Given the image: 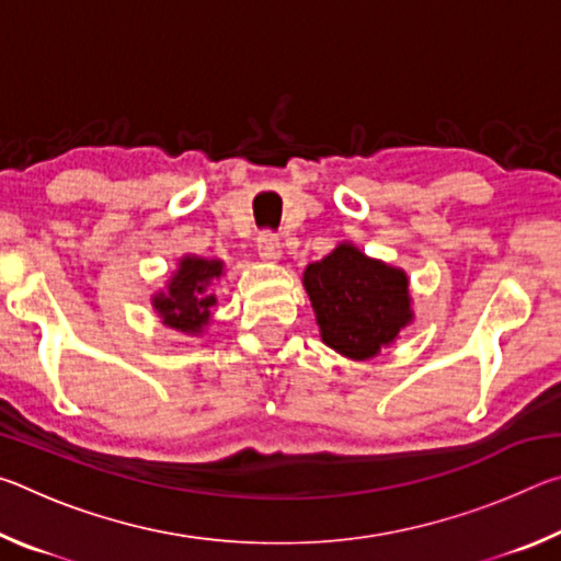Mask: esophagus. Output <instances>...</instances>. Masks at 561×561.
Listing matches in <instances>:
<instances>
[{
  "mask_svg": "<svg viewBox=\"0 0 561 561\" xmlns=\"http://www.w3.org/2000/svg\"><path fill=\"white\" fill-rule=\"evenodd\" d=\"M257 252L264 262H277L282 257V244L277 240V234L262 232L257 240Z\"/></svg>",
  "mask_w": 561,
  "mask_h": 561,
  "instance_id": "1",
  "label": "esophagus"
}]
</instances>
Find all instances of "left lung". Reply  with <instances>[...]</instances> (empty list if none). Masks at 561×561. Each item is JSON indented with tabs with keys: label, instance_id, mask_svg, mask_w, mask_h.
Listing matches in <instances>:
<instances>
[{
	"label": "left lung",
	"instance_id": "obj_1",
	"mask_svg": "<svg viewBox=\"0 0 561 561\" xmlns=\"http://www.w3.org/2000/svg\"><path fill=\"white\" fill-rule=\"evenodd\" d=\"M301 284L321 341L351 360L376 358L415 319L405 270L368 257L351 242L307 264Z\"/></svg>",
	"mask_w": 561,
	"mask_h": 561
}]
</instances>
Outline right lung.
<instances>
[{"label":"right lung","mask_w":561,"mask_h":561,"mask_svg":"<svg viewBox=\"0 0 561 561\" xmlns=\"http://www.w3.org/2000/svg\"><path fill=\"white\" fill-rule=\"evenodd\" d=\"M222 277V260L183 254L163 287L150 294V307L156 309L160 324L185 336H203L213 324L215 287Z\"/></svg>","instance_id":"obj_1"}]
</instances>
